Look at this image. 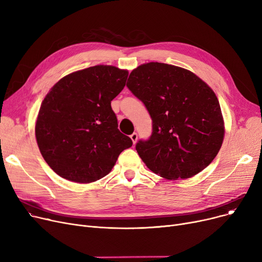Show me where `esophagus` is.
<instances>
[{"label":"esophagus","instance_id":"obj_1","mask_svg":"<svg viewBox=\"0 0 262 262\" xmlns=\"http://www.w3.org/2000/svg\"><path fill=\"white\" fill-rule=\"evenodd\" d=\"M130 139H132V141H133V143L135 144V143L137 142V139H138V135H137L136 133L132 134V135H130Z\"/></svg>","mask_w":262,"mask_h":262}]
</instances>
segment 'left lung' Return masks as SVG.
<instances>
[{
	"instance_id": "8db88e82",
	"label": "left lung",
	"mask_w": 262,
	"mask_h": 262,
	"mask_svg": "<svg viewBox=\"0 0 262 262\" xmlns=\"http://www.w3.org/2000/svg\"><path fill=\"white\" fill-rule=\"evenodd\" d=\"M126 86L143 102L153 133L136 149L145 166L166 180H186L208 167L224 139V119L213 90L187 69L143 63Z\"/></svg>"
}]
</instances>
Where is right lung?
Returning <instances> with one entry per match:
<instances>
[{"instance_id": "add662e5", "label": "right lung", "mask_w": 262, "mask_h": 262, "mask_svg": "<svg viewBox=\"0 0 262 262\" xmlns=\"http://www.w3.org/2000/svg\"><path fill=\"white\" fill-rule=\"evenodd\" d=\"M127 76V70L115 66H94L63 76L46 95L36 120V140L50 168L64 180H101L122 150L133 145L118 129L110 105Z\"/></svg>"}]
</instances>
